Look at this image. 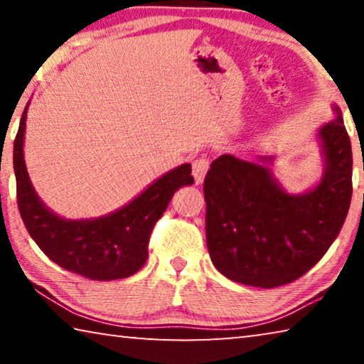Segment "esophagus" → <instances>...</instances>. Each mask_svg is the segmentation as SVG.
Wrapping results in <instances>:
<instances>
[{"label":"esophagus","instance_id":"34e87169","mask_svg":"<svg viewBox=\"0 0 364 364\" xmlns=\"http://www.w3.org/2000/svg\"><path fill=\"white\" fill-rule=\"evenodd\" d=\"M208 167H210V162H208L207 157H199L193 162V175L196 184H202L204 183L205 173L208 171Z\"/></svg>","mask_w":364,"mask_h":364}]
</instances>
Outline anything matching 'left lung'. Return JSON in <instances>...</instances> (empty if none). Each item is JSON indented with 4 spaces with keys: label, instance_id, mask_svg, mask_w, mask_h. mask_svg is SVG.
<instances>
[{
    "label": "left lung",
    "instance_id": "8db88e82",
    "mask_svg": "<svg viewBox=\"0 0 364 364\" xmlns=\"http://www.w3.org/2000/svg\"><path fill=\"white\" fill-rule=\"evenodd\" d=\"M318 130L324 171L315 188L291 194L276 180L274 157L215 159L204 181L212 262L241 284H289L315 267L336 241L352 200V144L341 109Z\"/></svg>",
    "mask_w": 364,
    "mask_h": 364
}]
</instances>
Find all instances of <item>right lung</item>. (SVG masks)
I'll list each match as a JSON object with an SVG mask.
<instances>
[{
	"mask_svg": "<svg viewBox=\"0 0 364 364\" xmlns=\"http://www.w3.org/2000/svg\"><path fill=\"white\" fill-rule=\"evenodd\" d=\"M28 104L14 141L17 205L28 234L54 263L88 279L112 281L134 274L147 260L152 228L171 197L194 183L191 165L167 171L119 210L88 220L63 218L43 204L28 178L23 160Z\"/></svg>",
	"mask_w": 364,
	"mask_h": 364,
	"instance_id": "1",
	"label": "right lung"
}]
</instances>
